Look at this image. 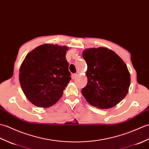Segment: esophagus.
Instances as JSON below:
<instances>
[{"label":"esophagus","instance_id":"1","mask_svg":"<svg viewBox=\"0 0 149 149\" xmlns=\"http://www.w3.org/2000/svg\"><path fill=\"white\" fill-rule=\"evenodd\" d=\"M77 77H78V74L75 73V74H73L72 75V78L73 79V80H74V79H76V78H77Z\"/></svg>","mask_w":149,"mask_h":149}]
</instances>
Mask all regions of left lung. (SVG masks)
Wrapping results in <instances>:
<instances>
[{"label": "left lung", "mask_w": 149, "mask_h": 149, "mask_svg": "<svg viewBox=\"0 0 149 149\" xmlns=\"http://www.w3.org/2000/svg\"><path fill=\"white\" fill-rule=\"evenodd\" d=\"M82 55L87 64V84L81 89L86 101L97 108L116 106L126 96L130 85L126 64L107 48L86 49Z\"/></svg>", "instance_id": "obj_1"}]
</instances>
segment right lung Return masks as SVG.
Masks as SVG:
<instances>
[{"label":"right lung","mask_w":149,"mask_h":149,"mask_svg":"<svg viewBox=\"0 0 149 149\" xmlns=\"http://www.w3.org/2000/svg\"><path fill=\"white\" fill-rule=\"evenodd\" d=\"M67 50L65 46L44 44L29 52L23 61L19 83L25 96L36 107H52L63 94L71 80Z\"/></svg>","instance_id":"1"}]
</instances>
